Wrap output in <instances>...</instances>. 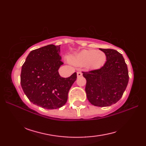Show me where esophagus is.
I'll use <instances>...</instances> for the list:
<instances>
[{
	"label": "esophagus",
	"mask_w": 146,
	"mask_h": 146,
	"mask_svg": "<svg viewBox=\"0 0 146 146\" xmlns=\"http://www.w3.org/2000/svg\"><path fill=\"white\" fill-rule=\"evenodd\" d=\"M82 76V73L80 72V71H78V72H77V76L78 77H80Z\"/></svg>",
	"instance_id": "obj_1"
}]
</instances>
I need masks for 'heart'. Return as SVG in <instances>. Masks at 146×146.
I'll return each mask as SVG.
<instances>
[{
	"instance_id": "b5f03b06",
	"label": "heart",
	"mask_w": 146,
	"mask_h": 146,
	"mask_svg": "<svg viewBox=\"0 0 146 146\" xmlns=\"http://www.w3.org/2000/svg\"><path fill=\"white\" fill-rule=\"evenodd\" d=\"M106 61L104 52L95 50H83L71 59L74 64L85 65L88 68H95L102 66Z\"/></svg>"
}]
</instances>
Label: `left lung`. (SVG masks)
I'll use <instances>...</instances> for the list:
<instances>
[{
	"label": "left lung",
	"mask_w": 146,
	"mask_h": 146,
	"mask_svg": "<svg viewBox=\"0 0 146 146\" xmlns=\"http://www.w3.org/2000/svg\"><path fill=\"white\" fill-rule=\"evenodd\" d=\"M107 61L100 69L83 72L86 80L85 92L88 101L97 107H108L122 97L129 82L127 66L120 52L112 49H100Z\"/></svg>",
	"instance_id": "1"
}]
</instances>
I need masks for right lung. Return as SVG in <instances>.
<instances>
[{
  "instance_id": "1",
  "label": "right lung",
  "mask_w": 146,
  "mask_h": 146,
  "mask_svg": "<svg viewBox=\"0 0 146 146\" xmlns=\"http://www.w3.org/2000/svg\"><path fill=\"white\" fill-rule=\"evenodd\" d=\"M60 46L49 44L29 52L22 66L21 85L30 102L46 109H56L66 103L76 73L63 78L58 70L63 63Z\"/></svg>"
}]
</instances>
